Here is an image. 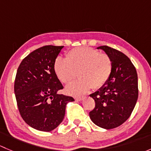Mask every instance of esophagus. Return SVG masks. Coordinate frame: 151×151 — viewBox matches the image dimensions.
Wrapping results in <instances>:
<instances>
[{
	"label": "esophagus",
	"mask_w": 151,
	"mask_h": 151,
	"mask_svg": "<svg viewBox=\"0 0 151 151\" xmlns=\"http://www.w3.org/2000/svg\"><path fill=\"white\" fill-rule=\"evenodd\" d=\"M84 99V96H75L74 97V99L76 100V101H82V100Z\"/></svg>",
	"instance_id": "1"
}]
</instances>
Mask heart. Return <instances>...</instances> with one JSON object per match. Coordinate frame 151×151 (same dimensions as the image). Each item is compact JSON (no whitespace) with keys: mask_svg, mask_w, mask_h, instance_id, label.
<instances>
[{"mask_svg":"<svg viewBox=\"0 0 151 151\" xmlns=\"http://www.w3.org/2000/svg\"><path fill=\"white\" fill-rule=\"evenodd\" d=\"M55 74L62 83L68 85L77 77V81L68 85L66 91L71 95H80L91 88L99 89L110 78L112 61L105 53L90 47H77L70 50L66 59L58 57L53 65Z\"/></svg>","mask_w":151,"mask_h":151,"instance_id":"1","label":"heart"}]
</instances>
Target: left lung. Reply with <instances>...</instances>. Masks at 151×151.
Instances as JSON below:
<instances>
[{"instance_id": "1", "label": "left lung", "mask_w": 151, "mask_h": 151, "mask_svg": "<svg viewBox=\"0 0 151 151\" xmlns=\"http://www.w3.org/2000/svg\"><path fill=\"white\" fill-rule=\"evenodd\" d=\"M97 48L110 57L112 72L105 85L90 95L96 105L89 115L96 125L111 129L127 121L134 108L138 98L137 74L130 59L123 52L108 46Z\"/></svg>"}]
</instances>
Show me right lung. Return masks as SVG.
Masks as SVG:
<instances>
[{
	"instance_id": "add662e5",
	"label": "right lung",
	"mask_w": 151,
	"mask_h": 151,
	"mask_svg": "<svg viewBox=\"0 0 151 151\" xmlns=\"http://www.w3.org/2000/svg\"><path fill=\"white\" fill-rule=\"evenodd\" d=\"M63 46L46 45L22 60L14 81V93L21 117L27 124L42 132H51L63 121L71 96L58 94L63 85L53 65Z\"/></svg>"
}]
</instances>
